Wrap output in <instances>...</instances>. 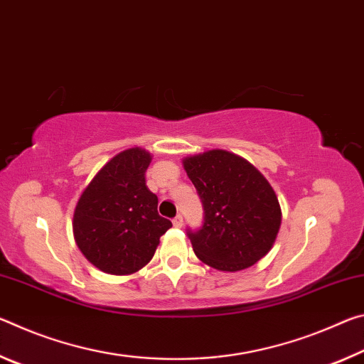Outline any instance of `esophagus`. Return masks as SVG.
<instances>
[{
	"mask_svg": "<svg viewBox=\"0 0 364 364\" xmlns=\"http://www.w3.org/2000/svg\"><path fill=\"white\" fill-rule=\"evenodd\" d=\"M172 224H174V228H182V225H183L182 214H177V216L172 219Z\"/></svg>",
	"mask_w": 364,
	"mask_h": 364,
	"instance_id": "obj_1",
	"label": "esophagus"
}]
</instances>
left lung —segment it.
I'll list each match as a JSON object with an SVG mask.
<instances>
[{"instance_id": "1", "label": "left lung", "mask_w": 364, "mask_h": 364, "mask_svg": "<svg viewBox=\"0 0 364 364\" xmlns=\"http://www.w3.org/2000/svg\"><path fill=\"white\" fill-rule=\"evenodd\" d=\"M203 205V224L187 229L193 252L219 271H242L269 252L281 228V206L269 182L240 156L224 150L183 159Z\"/></svg>"}]
</instances>
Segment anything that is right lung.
Masks as SVG:
<instances>
[{
  "mask_svg": "<svg viewBox=\"0 0 364 364\" xmlns=\"http://www.w3.org/2000/svg\"><path fill=\"white\" fill-rule=\"evenodd\" d=\"M150 153L130 148L106 163L80 195L74 213L77 247L93 266L126 276L150 263L172 223L158 214L146 187Z\"/></svg>",
  "mask_w": 364,
  "mask_h": 364,
  "instance_id": "right-lung-1",
  "label": "right lung"
}]
</instances>
